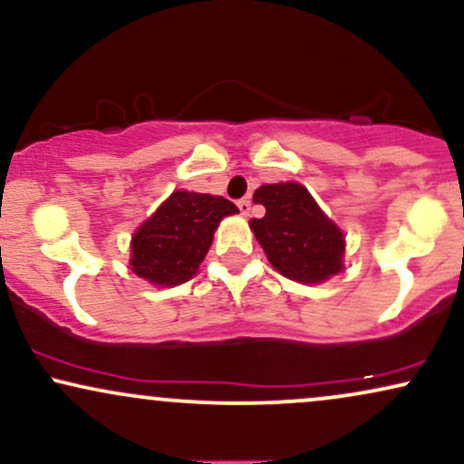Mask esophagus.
Instances as JSON below:
<instances>
[{
  "mask_svg": "<svg viewBox=\"0 0 464 464\" xmlns=\"http://www.w3.org/2000/svg\"><path fill=\"white\" fill-rule=\"evenodd\" d=\"M237 207H239V214H242V216H248L250 214V200L248 198L237 200Z\"/></svg>",
  "mask_w": 464,
  "mask_h": 464,
  "instance_id": "34e87169",
  "label": "esophagus"
}]
</instances>
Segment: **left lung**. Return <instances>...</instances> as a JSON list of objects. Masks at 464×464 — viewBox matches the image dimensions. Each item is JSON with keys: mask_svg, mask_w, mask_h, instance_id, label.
Segmentation results:
<instances>
[{"mask_svg": "<svg viewBox=\"0 0 464 464\" xmlns=\"http://www.w3.org/2000/svg\"><path fill=\"white\" fill-rule=\"evenodd\" d=\"M253 200L266 207L250 228L281 275L299 284H321L343 268L344 237L299 183L262 185Z\"/></svg>", "mask_w": 464, "mask_h": 464, "instance_id": "left-lung-1", "label": "left lung"}]
</instances>
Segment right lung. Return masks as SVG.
Wrapping results in <instances>:
<instances>
[{"mask_svg": "<svg viewBox=\"0 0 464 464\" xmlns=\"http://www.w3.org/2000/svg\"><path fill=\"white\" fill-rule=\"evenodd\" d=\"M237 207L222 196L174 191L132 236V273L157 285H179L194 276L214 231Z\"/></svg>", "mask_w": 464, "mask_h": 464, "instance_id": "obj_1", "label": "right lung"}]
</instances>
